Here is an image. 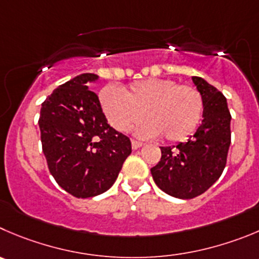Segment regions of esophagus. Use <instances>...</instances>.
<instances>
[{
  "label": "esophagus",
  "instance_id": "esophagus-1",
  "mask_svg": "<svg viewBox=\"0 0 259 259\" xmlns=\"http://www.w3.org/2000/svg\"><path fill=\"white\" fill-rule=\"evenodd\" d=\"M144 146V142H140V141H136V140H132V149L134 150H137L140 149V147Z\"/></svg>",
  "mask_w": 259,
  "mask_h": 259
}]
</instances>
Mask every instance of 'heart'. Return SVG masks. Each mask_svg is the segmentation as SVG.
<instances>
[{"mask_svg": "<svg viewBox=\"0 0 259 259\" xmlns=\"http://www.w3.org/2000/svg\"><path fill=\"white\" fill-rule=\"evenodd\" d=\"M99 102L108 122L119 132L128 131L142 114L146 119L136 135L145 139L161 135L168 141H182L198 127L203 114L201 93L170 78H146L122 90L105 86Z\"/></svg>", "mask_w": 259, "mask_h": 259, "instance_id": "1", "label": "heart"}]
</instances>
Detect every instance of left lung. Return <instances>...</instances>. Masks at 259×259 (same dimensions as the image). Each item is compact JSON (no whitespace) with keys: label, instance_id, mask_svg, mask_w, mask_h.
<instances>
[{"label":"left lung","instance_id":"obj_1","mask_svg":"<svg viewBox=\"0 0 259 259\" xmlns=\"http://www.w3.org/2000/svg\"><path fill=\"white\" fill-rule=\"evenodd\" d=\"M192 81L203 99L202 123L187 142L160 147L161 159L151 168L156 186L181 199L199 196L220 178L231 137L226 98L202 77L193 76Z\"/></svg>","mask_w":259,"mask_h":259}]
</instances>
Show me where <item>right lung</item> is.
Returning a JSON list of instances; mask_svg holds the SVG:
<instances>
[{"label":"right lung","instance_id":"obj_1","mask_svg":"<svg viewBox=\"0 0 259 259\" xmlns=\"http://www.w3.org/2000/svg\"><path fill=\"white\" fill-rule=\"evenodd\" d=\"M95 73H81L58 86L41 104L39 128L44 156L58 186L77 198L104 193L131 154V141L115 131L89 90Z\"/></svg>","mask_w":259,"mask_h":259}]
</instances>
